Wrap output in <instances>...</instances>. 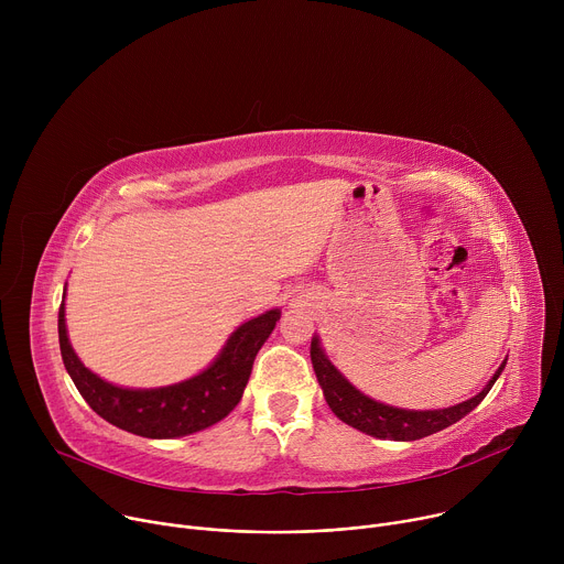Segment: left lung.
Listing matches in <instances>:
<instances>
[{
  "instance_id": "1",
  "label": "left lung",
  "mask_w": 564,
  "mask_h": 564,
  "mask_svg": "<svg viewBox=\"0 0 564 564\" xmlns=\"http://www.w3.org/2000/svg\"><path fill=\"white\" fill-rule=\"evenodd\" d=\"M310 357H312V368L318 379L321 390H324V397L328 401L330 411L348 426L377 437V440H394V442H413L429 437L437 431L448 429L451 424L459 422L466 417L481 399L489 394L498 377L502 375L507 359L500 364L496 375L489 379V383L481 388L475 397L462 401V404L448 406V409H437V411H409V409H397L381 404V401L364 394L359 388H355L341 370L328 359L326 350L321 348L318 335L312 337L310 346Z\"/></svg>"
}]
</instances>
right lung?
I'll list each match as a JSON object with an SVG mask.
<instances>
[{
	"label": "right lung",
	"instance_id": "obj_1",
	"mask_svg": "<svg viewBox=\"0 0 564 564\" xmlns=\"http://www.w3.org/2000/svg\"><path fill=\"white\" fill-rule=\"evenodd\" d=\"M64 296L57 314L59 352L75 388L102 420L149 440L194 435L225 420L243 397L257 352L281 318V307H272L240 324L216 359L185 381L160 388H124L98 377L75 355L66 330Z\"/></svg>",
	"mask_w": 564,
	"mask_h": 564
}]
</instances>
